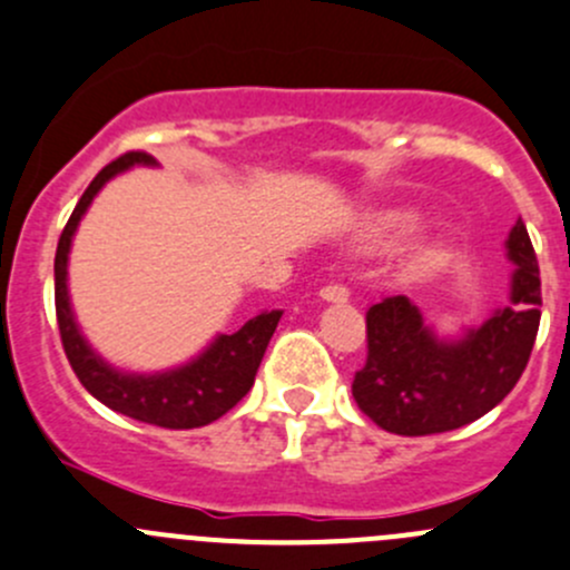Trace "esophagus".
<instances>
[{
  "mask_svg": "<svg viewBox=\"0 0 570 570\" xmlns=\"http://www.w3.org/2000/svg\"><path fill=\"white\" fill-rule=\"evenodd\" d=\"M320 297H323L325 303H336V306H342V303L351 301V292H347L342 284H328L320 289Z\"/></svg>",
  "mask_w": 570,
  "mask_h": 570,
  "instance_id": "obj_1",
  "label": "esophagus"
}]
</instances>
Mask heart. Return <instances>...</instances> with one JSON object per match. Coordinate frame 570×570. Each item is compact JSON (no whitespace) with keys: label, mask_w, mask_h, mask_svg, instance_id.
Masks as SVG:
<instances>
[{"label":"heart","mask_w":570,"mask_h":570,"mask_svg":"<svg viewBox=\"0 0 570 570\" xmlns=\"http://www.w3.org/2000/svg\"><path fill=\"white\" fill-rule=\"evenodd\" d=\"M417 225H420V217L414 212L381 214V217L373 219L370 228L364 230V239H367L370 245H392V242L401 239V236L412 234Z\"/></svg>","instance_id":"obj_1"}]
</instances>
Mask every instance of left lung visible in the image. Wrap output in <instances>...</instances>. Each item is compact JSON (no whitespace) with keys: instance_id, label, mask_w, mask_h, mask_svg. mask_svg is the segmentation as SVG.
Segmentation results:
<instances>
[{"instance_id":"left-lung-1","label":"left lung","mask_w":570,"mask_h":570,"mask_svg":"<svg viewBox=\"0 0 570 570\" xmlns=\"http://www.w3.org/2000/svg\"><path fill=\"white\" fill-rule=\"evenodd\" d=\"M507 258L515 264L510 303L456 336H440L406 295L367 308V362L353 379V397L384 432H451L510 395L540 325L538 256L521 219L507 236Z\"/></svg>"}]
</instances>
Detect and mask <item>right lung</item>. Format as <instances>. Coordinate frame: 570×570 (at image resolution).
<instances>
[{
  "mask_svg": "<svg viewBox=\"0 0 570 570\" xmlns=\"http://www.w3.org/2000/svg\"><path fill=\"white\" fill-rule=\"evenodd\" d=\"M130 167H156V158L147 153H127L110 161L82 191L80 203L60 234L58 253H55V312H58L60 340H63L71 370L99 403L141 423L161 425V429H200L223 417L250 392L281 312H262L234 334H217L195 358L178 367L158 370V373H130V370H119L105 362L88 345L71 308L69 253L77 225L86 217L94 197L108 180Z\"/></svg>",
  "mask_w": 570,
  "mask_h": 570,
  "instance_id": "right-lung-1",
  "label": "right lung"
}]
</instances>
